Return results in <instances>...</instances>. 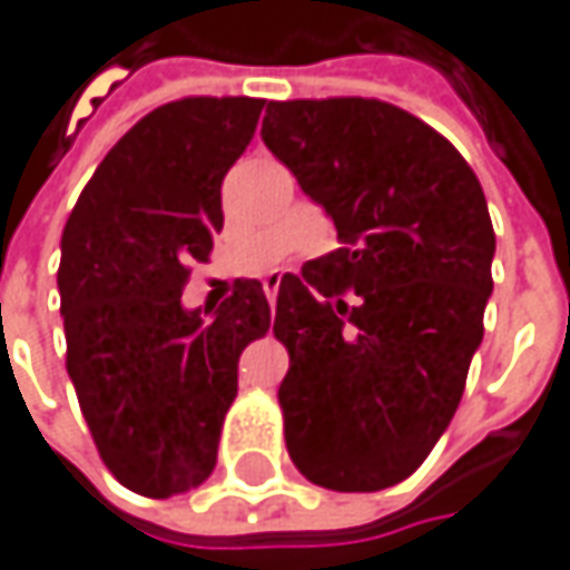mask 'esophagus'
<instances>
[{
  "instance_id": "obj_1",
  "label": "esophagus",
  "mask_w": 570,
  "mask_h": 570,
  "mask_svg": "<svg viewBox=\"0 0 570 570\" xmlns=\"http://www.w3.org/2000/svg\"><path fill=\"white\" fill-rule=\"evenodd\" d=\"M263 288H266V298H269V304H275V298H278V278H275V275L266 278V282H263Z\"/></svg>"
}]
</instances>
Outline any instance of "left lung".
I'll use <instances>...</instances> for the list:
<instances>
[{
    "label": "left lung",
    "instance_id": "obj_1",
    "mask_svg": "<svg viewBox=\"0 0 570 570\" xmlns=\"http://www.w3.org/2000/svg\"><path fill=\"white\" fill-rule=\"evenodd\" d=\"M263 140L340 240L278 285L288 455L321 488L382 491L445 433L481 346L494 288L484 188L440 130L382 99L269 101Z\"/></svg>",
    "mask_w": 570,
    "mask_h": 570
}]
</instances>
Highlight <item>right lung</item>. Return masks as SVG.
<instances>
[{"instance_id": "right-lung-1", "label": "right lung", "mask_w": 570, "mask_h": 570, "mask_svg": "<svg viewBox=\"0 0 570 570\" xmlns=\"http://www.w3.org/2000/svg\"><path fill=\"white\" fill-rule=\"evenodd\" d=\"M266 99L186 96L105 154L63 227L67 372L108 471L134 494L208 481L240 353L269 333L263 285L237 278L214 321L183 307L191 263L224 227L220 183Z\"/></svg>"}]
</instances>
